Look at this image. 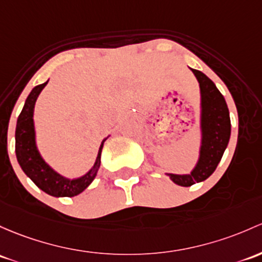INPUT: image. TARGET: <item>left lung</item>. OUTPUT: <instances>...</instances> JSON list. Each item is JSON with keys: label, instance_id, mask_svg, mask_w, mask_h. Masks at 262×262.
<instances>
[{"label": "left lung", "instance_id": "8db88e82", "mask_svg": "<svg viewBox=\"0 0 262 262\" xmlns=\"http://www.w3.org/2000/svg\"><path fill=\"white\" fill-rule=\"evenodd\" d=\"M191 69V68H189ZM200 84L201 93V148L197 164L188 174L166 173L176 184L189 187L207 180L214 172L231 136L230 112L224 95L202 71L191 69Z\"/></svg>", "mask_w": 262, "mask_h": 262}]
</instances>
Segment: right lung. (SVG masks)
I'll return each instance as SVG.
<instances>
[{"mask_svg":"<svg viewBox=\"0 0 262 262\" xmlns=\"http://www.w3.org/2000/svg\"><path fill=\"white\" fill-rule=\"evenodd\" d=\"M48 82L49 80L43 84L37 85L31 90L25 101L21 114L18 115L15 133L16 157H17V162L25 174L45 193L54 197H74L86 189L88 186L96 177V173L100 168L101 149H103L104 142L108 139V137L101 142L94 166L81 177L70 180L49 166L37 149L36 132H35L34 123L35 103Z\"/></svg>","mask_w":262,"mask_h":262,"instance_id":"right-lung-1","label":"right lung"}]
</instances>
